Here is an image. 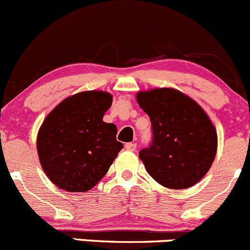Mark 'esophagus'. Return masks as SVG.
<instances>
[{"mask_svg": "<svg viewBox=\"0 0 250 250\" xmlns=\"http://www.w3.org/2000/svg\"><path fill=\"white\" fill-rule=\"evenodd\" d=\"M136 143H132V142H128V143H126L125 144V148L127 149V150H130V151H133L136 149Z\"/></svg>", "mask_w": 250, "mask_h": 250, "instance_id": "obj_1", "label": "esophagus"}]
</instances>
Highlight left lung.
I'll return each mask as SVG.
<instances>
[{
	"instance_id": "1",
	"label": "left lung",
	"mask_w": 250,
	"mask_h": 250,
	"mask_svg": "<svg viewBox=\"0 0 250 250\" xmlns=\"http://www.w3.org/2000/svg\"><path fill=\"white\" fill-rule=\"evenodd\" d=\"M137 102L151 123L153 141L140 151L151 178L169 189H187L201 181L218 146L217 131L205 110L171 87L140 91Z\"/></svg>"
}]
</instances>
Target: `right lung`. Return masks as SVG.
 <instances>
[{
    "mask_svg": "<svg viewBox=\"0 0 250 250\" xmlns=\"http://www.w3.org/2000/svg\"><path fill=\"white\" fill-rule=\"evenodd\" d=\"M104 91H83L54 108L38 131L41 166L56 187L71 192L94 188L107 173L123 143L117 126L104 122L112 104Z\"/></svg>",
    "mask_w": 250,
    "mask_h": 250,
    "instance_id": "1",
    "label": "right lung"
}]
</instances>
